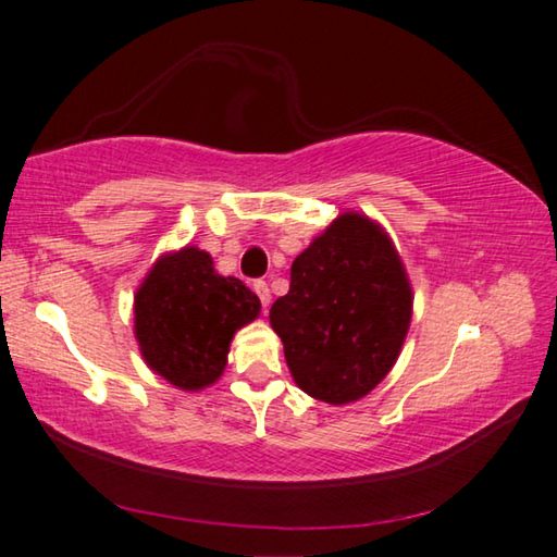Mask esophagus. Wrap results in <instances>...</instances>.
<instances>
[{"mask_svg": "<svg viewBox=\"0 0 557 557\" xmlns=\"http://www.w3.org/2000/svg\"><path fill=\"white\" fill-rule=\"evenodd\" d=\"M252 289H256V295L260 297V301H262V309H268V307H270V287H268V282L258 280L256 285H252Z\"/></svg>", "mask_w": 557, "mask_h": 557, "instance_id": "1", "label": "esophagus"}]
</instances>
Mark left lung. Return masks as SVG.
<instances>
[{"mask_svg": "<svg viewBox=\"0 0 557 557\" xmlns=\"http://www.w3.org/2000/svg\"><path fill=\"white\" fill-rule=\"evenodd\" d=\"M412 319V285L381 223L338 213L292 262L289 292L270 309L285 361L307 395L348 405L398 361Z\"/></svg>", "mask_w": 557, "mask_h": 557, "instance_id": "8db88e82", "label": "left lung"}]
</instances>
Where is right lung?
<instances>
[{
	"mask_svg": "<svg viewBox=\"0 0 557 557\" xmlns=\"http://www.w3.org/2000/svg\"><path fill=\"white\" fill-rule=\"evenodd\" d=\"M135 338L145 363L178 391L221 379L238 329L260 314V299L238 277H223L209 252L184 245L154 260L135 292Z\"/></svg>",
	"mask_w": 557,
	"mask_h": 557,
	"instance_id": "right-lung-1",
	"label": "right lung"
}]
</instances>
